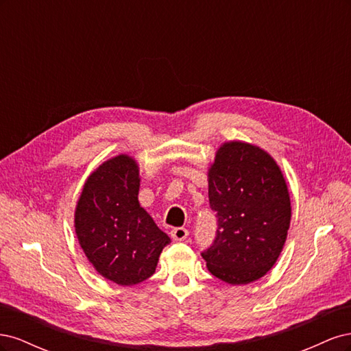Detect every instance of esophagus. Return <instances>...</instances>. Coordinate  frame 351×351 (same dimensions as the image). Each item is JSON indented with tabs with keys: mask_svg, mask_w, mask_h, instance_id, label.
I'll use <instances>...</instances> for the list:
<instances>
[{
	"mask_svg": "<svg viewBox=\"0 0 351 351\" xmlns=\"http://www.w3.org/2000/svg\"><path fill=\"white\" fill-rule=\"evenodd\" d=\"M187 236H189V231H187L186 228H183V227H177V228H173V230H171V237H173V240H176V241H182V240H184Z\"/></svg>",
	"mask_w": 351,
	"mask_h": 351,
	"instance_id": "34e87169",
	"label": "esophagus"
}]
</instances>
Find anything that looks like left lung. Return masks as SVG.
<instances>
[{
	"label": "left lung",
	"mask_w": 351,
	"mask_h": 351,
	"mask_svg": "<svg viewBox=\"0 0 351 351\" xmlns=\"http://www.w3.org/2000/svg\"><path fill=\"white\" fill-rule=\"evenodd\" d=\"M208 195L218 217L214 244L202 253L208 271L231 285L262 278L280 258L291 221L281 168L259 146L226 142L208 169Z\"/></svg>",
	"instance_id": "1"
}]
</instances>
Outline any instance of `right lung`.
I'll use <instances>...</instances> for the list:
<instances>
[{
  "label": "right lung",
  "instance_id": "obj_1",
  "mask_svg": "<svg viewBox=\"0 0 351 351\" xmlns=\"http://www.w3.org/2000/svg\"><path fill=\"white\" fill-rule=\"evenodd\" d=\"M139 187L136 159L117 155L90 173L74 210V230L88 261L119 285L149 278L171 241L141 206Z\"/></svg>",
  "mask_w": 351,
  "mask_h": 351
}]
</instances>
